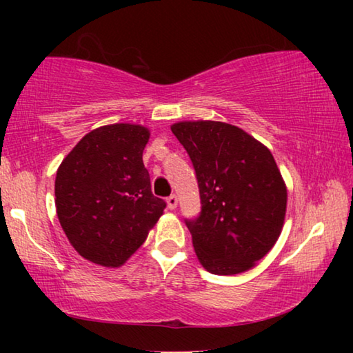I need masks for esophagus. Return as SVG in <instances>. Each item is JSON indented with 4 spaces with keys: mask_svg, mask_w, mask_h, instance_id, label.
I'll return each mask as SVG.
<instances>
[{
    "mask_svg": "<svg viewBox=\"0 0 353 353\" xmlns=\"http://www.w3.org/2000/svg\"><path fill=\"white\" fill-rule=\"evenodd\" d=\"M166 204H168V208L174 210V208L177 207V196L176 194L168 196V198H166Z\"/></svg>",
    "mask_w": 353,
    "mask_h": 353,
    "instance_id": "esophagus-1",
    "label": "esophagus"
}]
</instances>
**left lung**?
<instances>
[{
  "mask_svg": "<svg viewBox=\"0 0 353 353\" xmlns=\"http://www.w3.org/2000/svg\"><path fill=\"white\" fill-rule=\"evenodd\" d=\"M171 130L198 179L201 212L185 224L199 261L218 276L250 270L276 244L286 212V187L271 151L221 121H182Z\"/></svg>",
  "mask_w": 353,
  "mask_h": 353,
  "instance_id": "left-lung-1",
  "label": "left lung"
}]
</instances>
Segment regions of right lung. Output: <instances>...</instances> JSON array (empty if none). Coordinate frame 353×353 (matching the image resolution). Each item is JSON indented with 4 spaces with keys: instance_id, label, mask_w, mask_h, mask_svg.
Wrapping results in <instances>:
<instances>
[{
    "instance_id": "obj_1",
    "label": "right lung",
    "mask_w": 353,
    "mask_h": 353,
    "mask_svg": "<svg viewBox=\"0 0 353 353\" xmlns=\"http://www.w3.org/2000/svg\"><path fill=\"white\" fill-rule=\"evenodd\" d=\"M148 140L149 130L137 124L98 128L59 166L57 218L71 246L97 265H123L165 210L143 165Z\"/></svg>"
}]
</instances>
